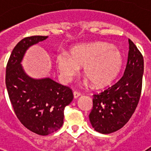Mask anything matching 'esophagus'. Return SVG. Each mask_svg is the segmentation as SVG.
I'll return each mask as SVG.
<instances>
[{
    "instance_id": "esophagus-1",
    "label": "esophagus",
    "mask_w": 151,
    "mask_h": 151,
    "mask_svg": "<svg viewBox=\"0 0 151 151\" xmlns=\"http://www.w3.org/2000/svg\"><path fill=\"white\" fill-rule=\"evenodd\" d=\"M81 95V92H78V91H74V92H73V97H74L75 99L78 98V97L80 96Z\"/></svg>"
}]
</instances>
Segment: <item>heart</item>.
Listing matches in <instances>:
<instances>
[{
  "mask_svg": "<svg viewBox=\"0 0 151 151\" xmlns=\"http://www.w3.org/2000/svg\"><path fill=\"white\" fill-rule=\"evenodd\" d=\"M58 66L66 78L78 73L84 66L83 73L95 87H103L111 83L122 70L124 58L122 52L108 43L97 42L75 47L71 56L61 52L57 56Z\"/></svg>",
  "mask_w": 151,
  "mask_h": 151,
  "instance_id": "1",
  "label": "heart"
}]
</instances>
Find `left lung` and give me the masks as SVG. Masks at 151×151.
Wrapping results in <instances>:
<instances>
[{"mask_svg": "<svg viewBox=\"0 0 151 151\" xmlns=\"http://www.w3.org/2000/svg\"><path fill=\"white\" fill-rule=\"evenodd\" d=\"M128 62L122 78L111 87L93 95L89 120L95 130L110 134L122 129L131 118L140 99L144 62L129 39Z\"/></svg>", "mask_w": 151, "mask_h": 151, "instance_id": "obj_1", "label": "left lung"}]
</instances>
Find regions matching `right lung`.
<instances>
[{
    "label": "right lung",
    "mask_w": 151,
    "mask_h": 151,
    "mask_svg": "<svg viewBox=\"0 0 151 151\" xmlns=\"http://www.w3.org/2000/svg\"><path fill=\"white\" fill-rule=\"evenodd\" d=\"M47 36H31L15 45L6 66L5 83L13 110L27 129L47 136L61 128L64 109L73 99L72 89L50 78L35 80L24 73L21 61L29 46Z\"/></svg>",
    "instance_id": "obj_1"
}]
</instances>
